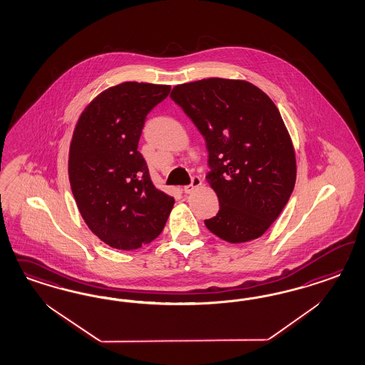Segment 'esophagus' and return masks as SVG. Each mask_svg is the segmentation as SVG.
I'll return each instance as SVG.
<instances>
[{"instance_id":"34e87169","label":"esophagus","mask_w":365,"mask_h":365,"mask_svg":"<svg viewBox=\"0 0 365 365\" xmlns=\"http://www.w3.org/2000/svg\"><path fill=\"white\" fill-rule=\"evenodd\" d=\"M202 186V180H200V178L199 177H192L191 178V183L187 185V186H185L183 188V191L186 192V194H191V192H194L197 188L200 187Z\"/></svg>"}]
</instances>
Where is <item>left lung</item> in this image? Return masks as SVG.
Listing matches in <instances>:
<instances>
[{
  "instance_id": "8db88e82",
  "label": "left lung",
  "mask_w": 365,
  "mask_h": 365,
  "mask_svg": "<svg viewBox=\"0 0 365 365\" xmlns=\"http://www.w3.org/2000/svg\"><path fill=\"white\" fill-rule=\"evenodd\" d=\"M170 98L203 135L220 211L206 220L232 243L261 237L284 210L296 183V154L276 104L245 80L203 78L179 84Z\"/></svg>"
}]
</instances>
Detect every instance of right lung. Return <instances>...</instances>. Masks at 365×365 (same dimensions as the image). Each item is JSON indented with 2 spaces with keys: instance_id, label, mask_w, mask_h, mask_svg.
Segmentation results:
<instances>
[{
  "instance_id": "1",
  "label": "right lung",
  "mask_w": 365,
  "mask_h": 365,
  "mask_svg": "<svg viewBox=\"0 0 365 365\" xmlns=\"http://www.w3.org/2000/svg\"><path fill=\"white\" fill-rule=\"evenodd\" d=\"M170 86L125 81L103 91L81 112L68 174L89 230L113 249L133 250L162 232L174 198L155 187L138 151L145 116Z\"/></svg>"
}]
</instances>
